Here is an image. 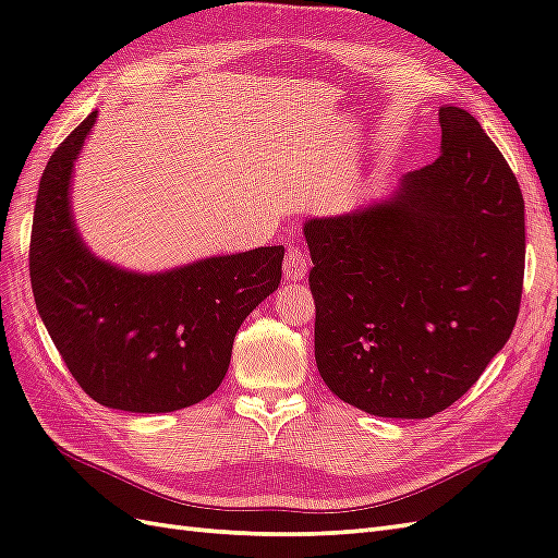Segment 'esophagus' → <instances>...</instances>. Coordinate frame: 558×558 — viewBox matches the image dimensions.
Wrapping results in <instances>:
<instances>
[{
    "label": "esophagus",
    "instance_id": "esophagus-1",
    "mask_svg": "<svg viewBox=\"0 0 558 558\" xmlns=\"http://www.w3.org/2000/svg\"><path fill=\"white\" fill-rule=\"evenodd\" d=\"M307 267H310V260H307V255H305L303 248L291 246L287 251V255H283V277H287L289 281L305 279Z\"/></svg>",
    "mask_w": 558,
    "mask_h": 558
}]
</instances>
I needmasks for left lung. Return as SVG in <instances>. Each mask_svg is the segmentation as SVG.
Listing matches in <instances>:
<instances>
[{"label":"left lung","mask_w":558,"mask_h":558,"mask_svg":"<svg viewBox=\"0 0 558 558\" xmlns=\"http://www.w3.org/2000/svg\"><path fill=\"white\" fill-rule=\"evenodd\" d=\"M440 156L362 210L305 222L315 360L343 402L428 418L478 381L519 317V180L471 113L440 108Z\"/></svg>","instance_id":"1"}]
</instances>
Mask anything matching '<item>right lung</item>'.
Here are the masks:
<instances>
[{
  "mask_svg": "<svg viewBox=\"0 0 558 558\" xmlns=\"http://www.w3.org/2000/svg\"><path fill=\"white\" fill-rule=\"evenodd\" d=\"M97 111L68 134L39 180L31 234L37 312L92 400L140 414L184 410L220 388L241 322L279 287L283 246L162 275H134L94 257L68 198Z\"/></svg>",
  "mask_w": 558,
  "mask_h": 558,
  "instance_id": "1",
  "label": "right lung"
}]
</instances>
